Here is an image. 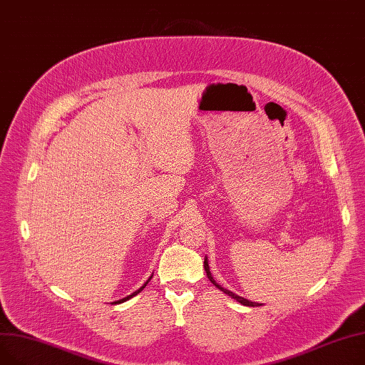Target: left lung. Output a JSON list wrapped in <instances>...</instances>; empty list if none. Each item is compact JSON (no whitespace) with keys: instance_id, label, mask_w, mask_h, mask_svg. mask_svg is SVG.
<instances>
[{"instance_id":"obj_1","label":"left lung","mask_w":365,"mask_h":365,"mask_svg":"<svg viewBox=\"0 0 365 365\" xmlns=\"http://www.w3.org/2000/svg\"><path fill=\"white\" fill-rule=\"evenodd\" d=\"M205 271H206V275H207V278L210 280V283L213 284V286H217L221 292H224L225 294H228V296H231L232 299H235V301L237 302H240L242 305H246V307H259V304H256V302H250V301H247V299H245V297H242V296H239V294H235V293H232V292H230V290H227V289H224V287H221L215 280H213V277H212V274H210V269H209V264H207V258H205Z\"/></svg>"}]
</instances>
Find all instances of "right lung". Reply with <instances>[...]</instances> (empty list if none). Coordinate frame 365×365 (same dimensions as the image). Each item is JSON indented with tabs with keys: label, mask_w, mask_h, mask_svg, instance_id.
Returning <instances> with one entry per match:
<instances>
[{
	"label": "right lung",
	"mask_w": 365,
	"mask_h": 365,
	"mask_svg": "<svg viewBox=\"0 0 365 365\" xmlns=\"http://www.w3.org/2000/svg\"><path fill=\"white\" fill-rule=\"evenodd\" d=\"M150 280H152V277H150V278H148V280H147V282H145V283H144V284H143V286H141V287H140V289H138V290H135V292H134V293H131V294H130V296H126V297H123V299H120V301H116V302H113V304H122V302H125V301H128V299H131V297H133V296H135V294H138V293H140V292H141V290H143V289H144V287H145V286H147V283H148V282H150Z\"/></svg>",
	"instance_id": "add662e5"
}]
</instances>
